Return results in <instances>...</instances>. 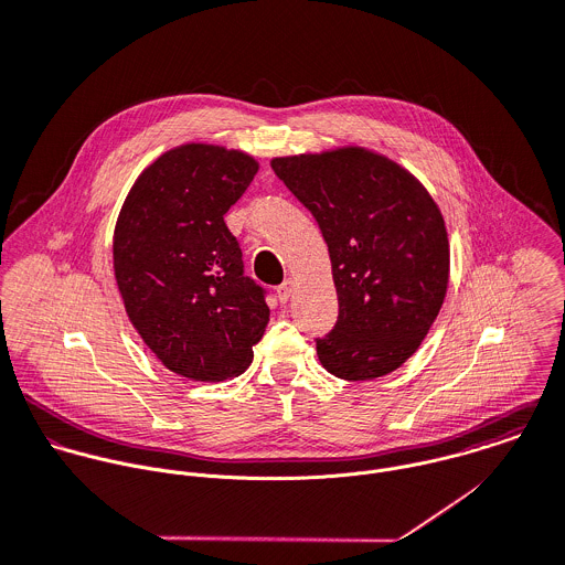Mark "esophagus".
<instances>
[{"label": "esophagus", "instance_id": "1", "mask_svg": "<svg viewBox=\"0 0 565 565\" xmlns=\"http://www.w3.org/2000/svg\"><path fill=\"white\" fill-rule=\"evenodd\" d=\"M292 292H295V279H286L281 286H277V297L281 303H286Z\"/></svg>", "mask_w": 565, "mask_h": 565}]
</instances>
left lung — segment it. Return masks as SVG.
Listing matches in <instances>:
<instances>
[{
	"label": "left lung",
	"mask_w": 565,
	"mask_h": 565,
	"mask_svg": "<svg viewBox=\"0 0 565 565\" xmlns=\"http://www.w3.org/2000/svg\"><path fill=\"white\" fill-rule=\"evenodd\" d=\"M328 244L339 321L317 339L343 381L392 374L416 354L449 288L445 217L423 182L392 158L348 145L270 160Z\"/></svg>",
	"instance_id": "8db88e82"
}]
</instances>
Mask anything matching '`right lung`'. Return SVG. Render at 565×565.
I'll list each match as a JSON object with an SVG mask.
<instances>
[{
    "label": "right lung",
    "instance_id": "right-lung-1",
    "mask_svg": "<svg viewBox=\"0 0 565 565\" xmlns=\"http://www.w3.org/2000/svg\"><path fill=\"white\" fill-rule=\"evenodd\" d=\"M257 169L239 149L178 145L142 169L118 213L111 250L125 312L178 376H239L268 326L264 290L244 277L224 222Z\"/></svg>",
    "mask_w": 565,
    "mask_h": 565
}]
</instances>
